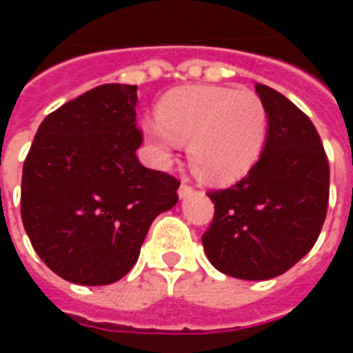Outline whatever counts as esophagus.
<instances>
[{"mask_svg":"<svg viewBox=\"0 0 353 353\" xmlns=\"http://www.w3.org/2000/svg\"><path fill=\"white\" fill-rule=\"evenodd\" d=\"M177 194H179V199H185V196L192 194V187H191V185H187V183H181V187H179Z\"/></svg>","mask_w":353,"mask_h":353,"instance_id":"esophagus-1","label":"esophagus"}]
</instances>
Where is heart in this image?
Returning <instances> with one entry per match:
<instances>
[{
	"mask_svg": "<svg viewBox=\"0 0 353 353\" xmlns=\"http://www.w3.org/2000/svg\"><path fill=\"white\" fill-rule=\"evenodd\" d=\"M161 123H147L145 136L162 159L189 143V162L208 183H232L259 161L268 115L252 90L189 87L168 94L159 105Z\"/></svg>",
	"mask_w": 353,
	"mask_h": 353,
	"instance_id": "b5f03b06",
	"label": "heart"
}]
</instances>
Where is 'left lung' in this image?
<instances>
[{
	"mask_svg": "<svg viewBox=\"0 0 353 353\" xmlns=\"http://www.w3.org/2000/svg\"><path fill=\"white\" fill-rule=\"evenodd\" d=\"M255 90L268 115L263 153L244 179L208 192L215 214L202 245L219 272L261 281L288 272L316 244L329 162L316 126L293 101L266 85Z\"/></svg>",
	"mask_w": 353,
	"mask_h": 353,
	"instance_id": "1",
	"label": "left lung"
}]
</instances>
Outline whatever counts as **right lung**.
Returning <instances> with one entry per match:
<instances>
[{
  "label": "right lung",
  "instance_id": "add662e5",
  "mask_svg": "<svg viewBox=\"0 0 353 353\" xmlns=\"http://www.w3.org/2000/svg\"><path fill=\"white\" fill-rule=\"evenodd\" d=\"M136 85H100L45 117L22 168L20 214L50 270L79 285L130 272L154 217L177 204L176 177L145 168Z\"/></svg>",
  "mask_w": 353,
  "mask_h": 353
}]
</instances>
